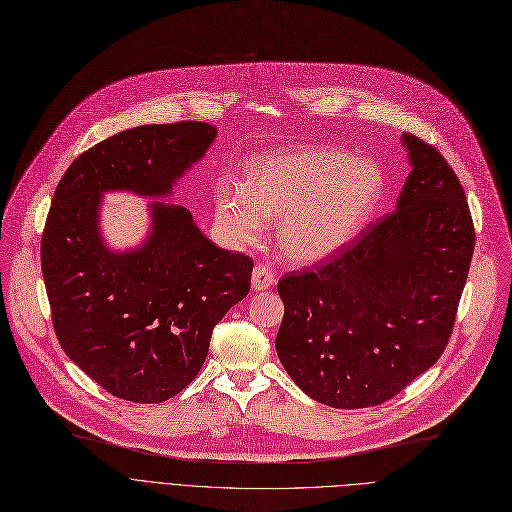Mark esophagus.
Returning <instances> with one entry per match:
<instances>
[{"label":"esophagus","mask_w":512,"mask_h":512,"mask_svg":"<svg viewBox=\"0 0 512 512\" xmlns=\"http://www.w3.org/2000/svg\"><path fill=\"white\" fill-rule=\"evenodd\" d=\"M274 281H277V277H274V270H272V266L268 262H258L254 266V272H252V287H254V291H264L270 285H274Z\"/></svg>","instance_id":"obj_1"}]
</instances>
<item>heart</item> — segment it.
Wrapping results in <instances>:
<instances>
[{
    "instance_id": "obj_1",
    "label": "heart",
    "mask_w": 512,
    "mask_h": 512,
    "mask_svg": "<svg viewBox=\"0 0 512 512\" xmlns=\"http://www.w3.org/2000/svg\"><path fill=\"white\" fill-rule=\"evenodd\" d=\"M385 188L379 166L338 149L266 155L248 168L246 186L221 180L217 217L231 238L254 242L266 219L279 221V244L297 262L326 258L367 225Z\"/></svg>"
}]
</instances>
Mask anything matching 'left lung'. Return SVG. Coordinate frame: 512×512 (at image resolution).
Returning <instances> with one entry per match:
<instances>
[{
	"label": "left lung",
	"mask_w": 512,
	"mask_h": 512,
	"mask_svg": "<svg viewBox=\"0 0 512 512\" xmlns=\"http://www.w3.org/2000/svg\"><path fill=\"white\" fill-rule=\"evenodd\" d=\"M410 176L398 209L313 268L279 281L277 355L320 404L379 406L439 361L451 338L476 231L435 145L404 133Z\"/></svg>",
	"instance_id": "8db88e82"
}]
</instances>
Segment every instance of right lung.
Listing matches in <instances>:
<instances>
[{"instance_id": "right-lung-1", "label": "right lung", "mask_w": 512, "mask_h": 512, "mask_svg": "<svg viewBox=\"0 0 512 512\" xmlns=\"http://www.w3.org/2000/svg\"><path fill=\"white\" fill-rule=\"evenodd\" d=\"M217 129L143 125L90 147L53 194L41 262L65 355L112 396L160 404L201 371L213 328L240 303L254 260L215 246L188 209L155 201L147 242L110 252L98 229L102 192L168 196Z\"/></svg>"}]
</instances>
